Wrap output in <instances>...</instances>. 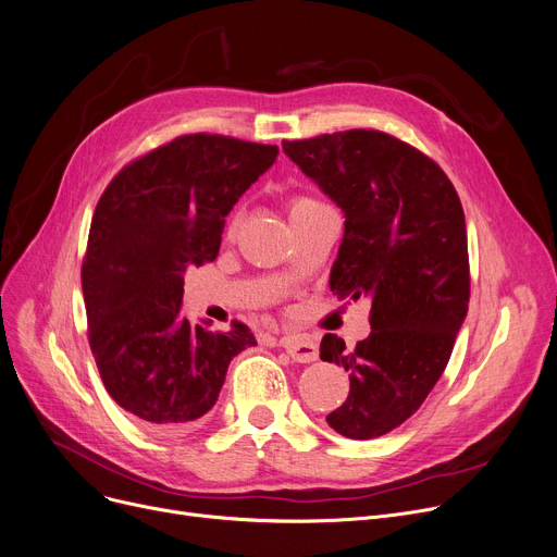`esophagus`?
I'll list each match as a JSON object with an SVG mask.
<instances>
[{
  "label": "esophagus",
  "mask_w": 557,
  "mask_h": 557,
  "mask_svg": "<svg viewBox=\"0 0 557 557\" xmlns=\"http://www.w3.org/2000/svg\"><path fill=\"white\" fill-rule=\"evenodd\" d=\"M278 346L285 348V352L298 361V363H310L319 359V348L314 341L306 338V336H283L278 341Z\"/></svg>",
  "instance_id": "obj_1"
}]
</instances>
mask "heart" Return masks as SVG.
<instances>
[{
  "mask_svg": "<svg viewBox=\"0 0 557 557\" xmlns=\"http://www.w3.org/2000/svg\"><path fill=\"white\" fill-rule=\"evenodd\" d=\"M321 202L319 200H314V198H308V196H298V198H294L292 202H289V216H294V213H301V211H308V209H314V207H319ZM238 225H240V216L238 213H234V216L230 219V223H227V234L230 236H234L236 234V230H238Z\"/></svg>",
  "mask_w": 557,
  "mask_h": 557,
  "instance_id": "obj_1",
  "label": "heart"
}]
</instances>
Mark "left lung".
<instances>
[{
  "instance_id": "1",
  "label": "left lung",
  "mask_w": 557,
  "mask_h": 557,
  "mask_svg": "<svg viewBox=\"0 0 557 557\" xmlns=\"http://www.w3.org/2000/svg\"><path fill=\"white\" fill-rule=\"evenodd\" d=\"M283 151L346 216L330 289L370 298L372 332L355 350L336 334L321 341V359L350 374L327 423L374 440L419 410L450 359L470 296L463 209L431 158L383 132L285 140Z\"/></svg>"
}]
</instances>
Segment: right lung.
Wrapping results in <instances>:
<instances>
[{
  "mask_svg": "<svg viewBox=\"0 0 557 557\" xmlns=\"http://www.w3.org/2000/svg\"><path fill=\"white\" fill-rule=\"evenodd\" d=\"M278 156L276 145L181 136L124 166L104 189L82 263L89 344L113 401L153 431L194 425L230 361L256 346L183 317L185 272L213 261L225 216Z\"/></svg>",
  "mask_w": 557,
  "mask_h": 557,
  "instance_id": "obj_1",
  "label": "right lung"
}]
</instances>
